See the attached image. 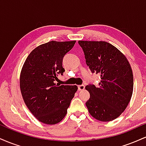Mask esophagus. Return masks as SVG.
I'll return each instance as SVG.
<instances>
[{
    "instance_id": "1",
    "label": "esophagus",
    "mask_w": 146,
    "mask_h": 146,
    "mask_svg": "<svg viewBox=\"0 0 146 146\" xmlns=\"http://www.w3.org/2000/svg\"><path fill=\"white\" fill-rule=\"evenodd\" d=\"M85 88L84 85H79L78 86V90H83Z\"/></svg>"
}]
</instances>
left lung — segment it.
I'll use <instances>...</instances> for the list:
<instances>
[{"mask_svg":"<svg viewBox=\"0 0 146 146\" xmlns=\"http://www.w3.org/2000/svg\"><path fill=\"white\" fill-rule=\"evenodd\" d=\"M92 73L100 74L98 86L88 84L86 102L92 117L101 121L115 119L124 111L133 91V74L124 55L105 41L78 42Z\"/></svg>","mask_w":146,"mask_h":146,"instance_id":"obj_1","label":"left lung"}]
</instances>
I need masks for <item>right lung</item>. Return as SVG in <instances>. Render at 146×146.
<instances>
[{"mask_svg":"<svg viewBox=\"0 0 146 146\" xmlns=\"http://www.w3.org/2000/svg\"><path fill=\"white\" fill-rule=\"evenodd\" d=\"M75 40L50 41L30 53L22 68L20 88L25 104L38 121L53 125L63 119L78 86L56 84L58 74L65 71L64 56Z\"/></svg>","mask_w":146,"mask_h":146,"instance_id":"obj_1","label":"right lung"}]
</instances>
